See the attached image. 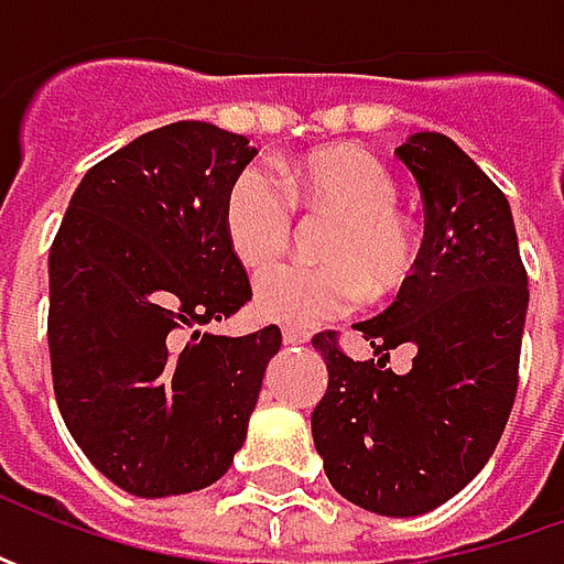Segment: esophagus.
<instances>
[{"mask_svg":"<svg viewBox=\"0 0 564 564\" xmlns=\"http://www.w3.org/2000/svg\"><path fill=\"white\" fill-rule=\"evenodd\" d=\"M282 341H285V345H307L311 336H307V333H297V329H285V333H282Z\"/></svg>","mask_w":564,"mask_h":564,"instance_id":"obj_1","label":"esophagus"}]
</instances>
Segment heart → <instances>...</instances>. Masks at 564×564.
Wrapping results in <instances>:
<instances>
[{
	"instance_id": "b5f03b06",
	"label": "heart",
	"mask_w": 564,
	"mask_h": 564,
	"mask_svg": "<svg viewBox=\"0 0 564 564\" xmlns=\"http://www.w3.org/2000/svg\"><path fill=\"white\" fill-rule=\"evenodd\" d=\"M279 175L282 182L260 165H248L235 175L223 204L228 248L248 270L270 267L285 253L292 204L341 219L323 248L326 267H275L257 279L253 307L263 319L314 329L355 311L367 294L399 292L414 275L417 235L395 209L399 185L392 172L373 153L326 147L282 165Z\"/></svg>"
}]
</instances>
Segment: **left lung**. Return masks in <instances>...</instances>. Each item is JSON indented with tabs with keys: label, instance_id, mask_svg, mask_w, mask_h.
Returning a JSON list of instances; mask_svg holds the SVG:
<instances>
[{
	"label": "left lung",
	"instance_id": "1",
	"mask_svg": "<svg viewBox=\"0 0 564 564\" xmlns=\"http://www.w3.org/2000/svg\"><path fill=\"white\" fill-rule=\"evenodd\" d=\"M399 160L423 194L421 260L382 314L355 323L377 361L345 358L333 333L314 338L329 386L311 430L338 496L414 518L462 492L499 443L531 294L511 206L487 172L436 131L411 134ZM399 344L415 348L408 375L384 367Z\"/></svg>",
	"mask_w": 564,
	"mask_h": 564
}]
</instances>
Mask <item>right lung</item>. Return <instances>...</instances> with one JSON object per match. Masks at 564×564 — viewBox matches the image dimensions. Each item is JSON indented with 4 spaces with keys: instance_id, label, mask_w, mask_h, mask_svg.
I'll return each instance as SVG.
<instances>
[{
    "instance_id": "obj_1",
    "label": "right lung",
    "mask_w": 564,
    "mask_h": 564,
    "mask_svg": "<svg viewBox=\"0 0 564 564\" xmlns=\"http://www.w3.org/2000/svg\"><path fill=\"white\" fill-rule=\"evenodd\" d=\"M257 156L206 121L147 131L72 194L50 250L58 411L102 477L141 499L216 484L245 445L282 333H209L250 301L223 204Z\"/></svg>"
}]
</instances>
